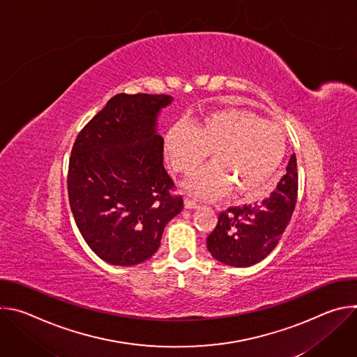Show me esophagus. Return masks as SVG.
Returning <instances> with one entry per match:
<instances>
[{
	"label": "esophagus",
	"mask_w": 357,
	"mask_h": 357,
	"mask_svg": "<svg viewBox=\"0 0 357 357\" xmlns=\"http://www.w3.org/2000/svg\"><path fill=\"white\" fill-rule=\"evenodd\" d=\"M199 205H197V202L195 200V199H192V197H185V208L186 209H196Z\"/></svg>",
	"instance_id": "1"
}]
</instances>
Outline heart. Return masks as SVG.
Instances as JSON below:
<instances>
[{
  "instance_id": "b5f03b06",
  "label": "heart",
  "mask_w": 357,
  "mask_h": 357,
  "mask_svg": "<svg viewBox=\"0 0 357 357\" xmlns=\"http://www.w3.org/2000/svg\"><path fill=\"white\" fill-rule=\"evenodd\" d=\"M165 155L172 169L190 175L206 158L212 164L185 185L202 199H216L230 188L237 199L259 197L275 178L285 157L282 130L245 109H218L165 135Z\"/></svg>"
}]
</instances>
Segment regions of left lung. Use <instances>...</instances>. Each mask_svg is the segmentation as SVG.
<instances>
[{
  "instance_id": "left-lung-1",
  "label": "left lung",
  "mask_w": 357,
  "mask_h": 357,
  "mask_svg": "<svg viewBox=\"0 0 357 357\" xmlns=\"http://www.w3.org/2000/svg\"><path fill=\"white\" fill-rule=\"evenodd\" d=\"M296 192V158L291 155L287 174L266 200L220 213L206 241L212 257L231 267H250L266 259L292 218Z\"/></svg>"
}]
</instances>
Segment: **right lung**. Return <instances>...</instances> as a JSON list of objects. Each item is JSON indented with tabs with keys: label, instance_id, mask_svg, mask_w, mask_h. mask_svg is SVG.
<instances>
[{
	"label": "right lung",
	"instance_id": "right-lung-1",
	"mask_svg": "<svg viewBox=\"0 0 357 357\" xmlns=\"http://www.w3.org/2000/svg\"><path fill=\"white\" fill-rule=\"evenodd\" d=\"M168 94H117L77 135L68 192L79 231L97 256L131 267L151 259L182 196L164 167L158 117Z\"/></svg>",
	"mask_w": 357,
	"mask_h": 357
}]
</instances>
